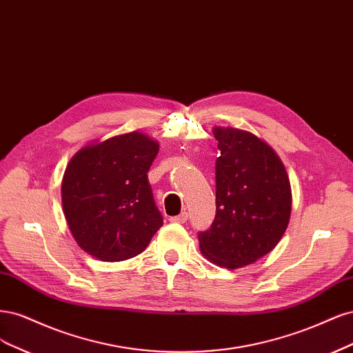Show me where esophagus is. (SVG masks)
Masks as SVG:
<instances>
[{"mask_svg":"<svg viewBox=\"0 0 353 353\" xmlns=\"http://www.w3.org/2000/svg\"><path fill=\"white\" fill-rule=\"evenodd\" d=\"M188 219H189V215H188V212L186 211H183L181 214H179V215H176V217H172L170 219V221L172 223H186L188 221Z\"/></svg>","mask_w":353,"mask_h":353,"instance_id":"1","label":"esophagus"}]
</instances>
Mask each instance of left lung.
<instances>
[{
  "label": "left lung",
  "mask_w": 353,
  "mask_h": 353,
  "mask_svg": "<svg viewBox=\"0 0 353 353\" xmlns=\"http://www.w3.org/2000/svg\"><path fill=\"white\" fill-rule=\"evenodd\" d=\"M215 217L199 232L201 251L211 263L241 268L267 255L288 229L292 192L283 163L255 134L215 128Z\"/></svg>",
  "instance_id": "8db88e82"
}]
</instances>
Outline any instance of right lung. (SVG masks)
Listing matches in <instances>:
<instances>
[{
    "instance_id": "obj_1",
    "label": "right lung",
    "mask_w": 353,
    "mask_h": 353,
    "mask_svg": "<svg viewBox=\"0 0 353 353\" xmlns=\"http://www.w3.org/2000/svg\"><path fill=\"white\" fill-rule=\"evenodd\" d=\"M158 143L132 132L79 151L65 168L63 210L77 245L116 263L139 255L163 225L148 172Z\"/></svg>"
}]
</instances>
